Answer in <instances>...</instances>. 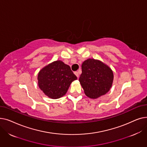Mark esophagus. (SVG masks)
Returning a JSON list of instances; mask_svg holds the SVG:
<instances>
[{"label": "esophagus", "mask_w": 147, "mask_h": 147, "mask_svg": "<svg viewBox=\"0 0 147 147\" xmlns=\"http://www.w3.org/2000/svg\"><path fill=\"white\" fill-rule=\"evenodd\" d=\"M74 74H76V76L78 77V78H79V71H76L74 72Z\"/></svg>", "instance_id": "1"}]
</instances>
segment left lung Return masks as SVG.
<instances>
[{"label": "left lung", "instance_id": "obj_1", "mask_svg": "<svg viewBox=\"0 0 147 147\" xmlns=\"http://www.w3.org/2000/svg\"><path fill=\"white\" fill-rule=\"evenodd\" d=\"M82 69L79 82L86 96L95 99L110 90L113 73L109 67L100 61L88 59L83 63Z\"/></svg>", "mask_w": 147, "mask_h": 147}]
</instances>
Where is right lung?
I'll use <instances>...</instances> for the list:
<instances>
[{
    "label": "right lung",
    "mask_w": 147,
    "mask_h": 147,
    "mask_svg": "<svg viewBox=\"0 0 147 147\" xmlns=\"http://www.w3.org/2000/svg\"><path fill=\"white\" fill-rule=\"evenodd\" d=\"M38 84L43 93L52 99L64 96L69 85L77 79L69 65L57 61L42 68L38 74Z\"/></svg>",
    "instance_id": "add662e5"
}]
</instances>
